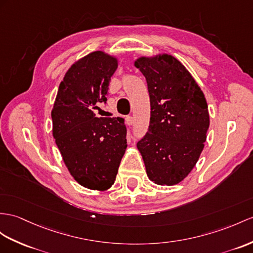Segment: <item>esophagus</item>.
<instances>
[{"instance_id":"obj_1","label":"esophagus","mask_w":253,"mask_h":253,"mask_svg":"<svg viewBox=\"0 0 253 253\" xmlns=\"http://www.w3.org/2000/svg\"><path fill=\"white\" fill-rule=\"evenodd\" d=\"M126 125L128 126L133 125V117H131V116L126 117Z\"/></svg>"}]
</instances>
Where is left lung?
Masks as SVG:
<instances>
[{
	"label": "left lung",
	"mask_w": 253,
	"mask_h": 253,
	"mask_svg": "<svg viewBox=\"0 0 253 253\" xmlns=\"http://www.w3.org/2000/svg\"><path fill=\"white\" fill-rule=\"evenodd\" d=\"M134 65L146 78L151 107L149 128L137 149L149 179L174 186L189 175L204 148L209 127L206 98L173 55L140 57Z\"/></svg>",
	"instance_id": "obj_1"
}]
</instances>
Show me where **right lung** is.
<instances>
[{"mask_svg":"<svg viewBox=\"0 0 253 253\" xmlns=\"http://www.w3.org/2000/svg\"><path fill=\"white\" fill-rule=\"evenodd\" d=\"M117 67V58L103 51L76 61L59 85L51 112L52 135L67 169L91 190L112 187L127 146L123 119L97 118L93 112L106 103Z\"/></svg>","mask_w":253,"mask_h":253,"instance_id":"add662e5","label":"right lung"}]
</instances>
